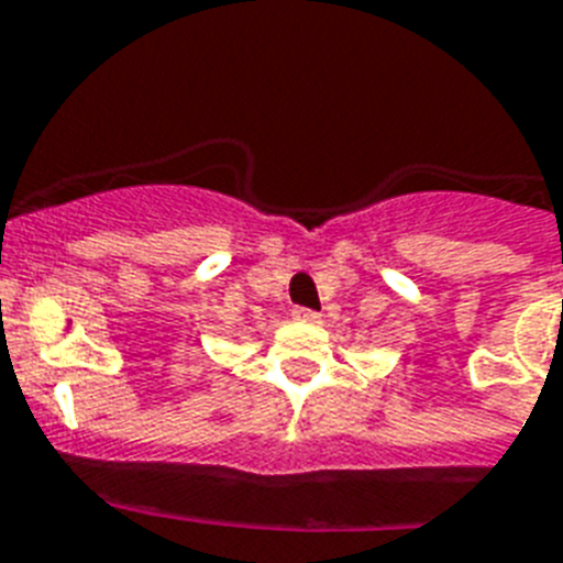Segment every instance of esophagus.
Segmentation results:
<instances>
[{
	"label": "esophagus",
	"mask_w": 563,
	"mask_h": 563,
	"mask_svg": "<svg viewBox=\"0 0 563 563\" xmlns=\"http://www.w3.org/2000/svg\"><path fill=\"white\" fill-rule=\"evenodd\" d=\"M291 318H295V321H303V323L321 321V314L312 312V309H306V306H295V309H291Z\"/></svg>",
	"instance_id": "obj_1"
}]
</instances>
